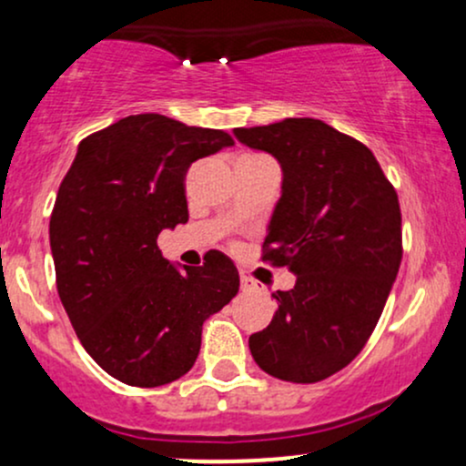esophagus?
<instances>
[{
	"label": "esophagus",
	"mask_w": 466,
	"mask_h": 466,
	"mask_svg": "<svg viewBox=\"0 0 466 466\" xmlns=\"http://www.w3.org/2000/svg\"><path fill=\"white\" fill-rule=\"evenodd\" d=\"M240 289L251 293V291H256V289H258V282H256L254 278H249V276H240Z\"/></svg>",
	"instance_id": "esophagus-1"
}]
</instances>
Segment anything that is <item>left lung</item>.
Listing matches in <instances>:
<instances>
[{
	"mask_svg": "<svg viewBox=\"0 0 466 466\" xmlns=\"http://www.w3.org/2000/svg\"><path fill=\"white\" fill-rule=\"evenodd\" d=\"M234 136L280 164L263 260L296 274L293 289L274 293L271 324L249 337L251 357L282 381H322L360 355L397 280V190L370 148L315 117Z\"/></svg>",
	"mask_w": 466,
	"mask_h": 466,
	"instance_id": "1",
	"label": "left lung"
}]
</instances>
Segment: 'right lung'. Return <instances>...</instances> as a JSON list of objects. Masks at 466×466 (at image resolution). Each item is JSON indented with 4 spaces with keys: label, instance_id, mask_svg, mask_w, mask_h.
<instances>
[{
    "label": "right lung",
    "instance_id": "add662e5",
    "mask_svg": "<svg viewBox=\"0 0 466 466\" xmlns=\"http://www.w3.org/2000/svg\"><path fill=\"white\" fill-rule=\"evenodd\" d=\"M232 144L226 131L129 116L85 137L61 181L50 218L58 298L83 349L127 386L184 377L203 322L238 293L221 251L179 269L157 248L162 229L188 221L190 164Z\"/></svg>",
    "mask_w": 466,
    "mask_h": 466
}]
</instances>
